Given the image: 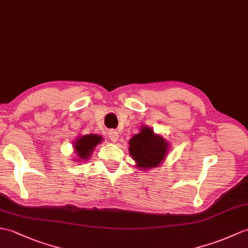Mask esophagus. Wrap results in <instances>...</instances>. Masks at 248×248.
Returning <instances> with one entry per match:
<instances>
[{
  "label": "esophagus",
  "instance_id": "esophagus-1",
  "mask_svg": "<svg viewBox=\"0 0 248 248\" xmlns=\"http://www.w3.org/2000/svg\"><path fill=\"white\" fill-rule=\"evenodd\" d=\"M108 136H110V140L113 142H116L119 140V135H118V132L117 131L111 130L110 132H108Z\"/></svg>",
  "mask_w": 248,
  "mask_h": 248
}]
</instances>
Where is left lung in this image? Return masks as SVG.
<instances>
[{"label":"left lung","instance_id":"left-lung-1","mask_svg":"<svg viewBox=\"0 0 248 248\" xmlns=\"http://www.w3.org/2000/svg\"><path fill=\"white\" fill-rule=\"evenodd\" d=\"M169 146L163 135L155 134L151 128L143 125L140 133L129 140V153L137 168L147 171L160 166L168 154Z\"/></svg>","mask_w":248,"mask_h":248}]
</instances>
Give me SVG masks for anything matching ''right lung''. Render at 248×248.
Returning <instances> with one entry per match:
<instances>
[{
	"label": "right lung",
	"instance_id": "add662e5",
	"mask_svg": "<svg viewBox=\"0 0 248 248\" xmlns=\"http://www.w3.org/2000/svg\"><path fill=\"white\" fill-rule=\"evenodd\" d=\"M102 140V136L98 134H86L77 137L73 143L74 152L76 154L75 155L76 158H74V162H82V160L84 162L89 159L95 148L101 143Z\"/></svg>",
	"mask_w": 248,
	"mask_h": 248
}]
</instances>
